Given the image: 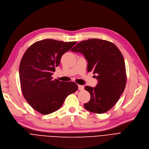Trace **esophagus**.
<instances>
[{
    "mask_svg": "<svg viewBox=\"0 0 149 149\" xmlns=\"http://www.w3.org/2000/svg\"><path fill=\"white\" fill-rule=\"evenodd\" d=\"M84 87L83 86H81V85H78V89L80 91H83L84 90Z\"/></svg>",
    "mask_w": 149,
    "mask_h": 149,
    "instance_id": "obj_1",
    "label": "esophagus"
}]
</instances>
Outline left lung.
<instances>
[{
    "instance_id": "obj_1",
    "label": "left lung",
    "mask_w": 149,
    "mask_h": 149,
    "mask_svg": "<svg viewBox=\"0 0 149 149\" xmlns=\"http://www.w3.org/2000/svg\"><path fill=\"white\" fill-rule=\"evenodd\" d=\"M71 51L84 55L87 71L97 75L96 87H85L91 94L90 101L84 105L85 109L97 114L109 111L126 86L125 64L121 52L114 43L97 38L81 41Z\"/></svg>"
}]
</instances>
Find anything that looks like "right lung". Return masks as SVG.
Here are the masks:
<instances>
[{"label": "right lung", "mask_w": 149, "mask_h": 149, "mask_svg": "<svg viewBox=\"0 0 149 149\" xmlns=\"http://www.w3.org/2000/svg\"><path fill=\"white\" fill-rule=\"evenodd\" d=\"M76 43L43 40L30 46L22 56L19 69L22 94L32 108L41 114L57 111L68 95L78 90L75 82L52 78L63 54Z\"/></svg>", "instance_id": "right-lung-1"}]
</instances>
